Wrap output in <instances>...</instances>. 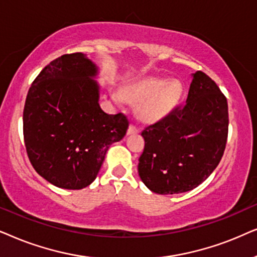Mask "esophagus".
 Returning <instances> with one entry per match:
<instances>
[{"mask_svg": "<svg viewBox=\"0 0 257 257\" xmlns=\"http://www.w3.org/2000/svg\"><path fill=\"white\" fill-rule=\"evenodd\" d=\"M138 133H140V128H138V126L134 125V124L129 125V128H128V135L138 134Z\"/></svg>", "mask_w": 257, "mask_h": 257, "instance_id": "34e87169", "label": "esophagus"}]
</instances>
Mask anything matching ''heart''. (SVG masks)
I'll return each instance as SVG.
<instances>
[{
	"label": "heart",
	"instance_id": "1",
	"mask_svg": "<svg viewBox=\"0 0 257 257\" xmlns=\"http://www.w3.org/2000/svg\"><path fill=\"white\" fill-rule=\"evenodd\" d=\"M126 96L139 103V114L146 121H157L168 115L179 103L183 94L182 83L177 80L145 78L125 89ZM112 98L121 103L122 96L117 93Z\"/></svg>",
	"mask_w": 257,
	"mask_h": 257
}]
</instances>
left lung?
I'll return each mask as SVG.
<instances>
[{
	"instance_id": "left-lung-1",
	"label": "left lung",
	"mask_w": 257,
	"mask_h": 257,
	"mask_svg": "<svg viewBox=\"0 0 257 257\" xmlns=\"http://www.w3.org/2000/svg\"><path fill=\"white\" fill-rule=\"evenodd\" d=\"M186 104L142 132L145 150L139 175L161 195L186 193L214 172L228 138V103L217 84L202 71L191 75Z\"/></svg>"
}]
</instances>
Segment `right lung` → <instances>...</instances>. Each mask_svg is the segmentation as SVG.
<instances>
[{
	"label": "right lung",
	"mask_w": 257,
	"mask_h": 257,
	"mask_svg": "<svg viewBox=\"0 0 257 257\" xmlns=\"http://www.w3.org/2000/svg\"><path fill=\"white\" fill-rule=\"evenodd\" d=\"M98 68L87 55L66 54L37 75L23 110V136L34 169L54 186L82 189L93 183L112 143L129 122L98 103Z\"/></svg>",
	"instance_id": "right-lung-1"
}]
</instances>
